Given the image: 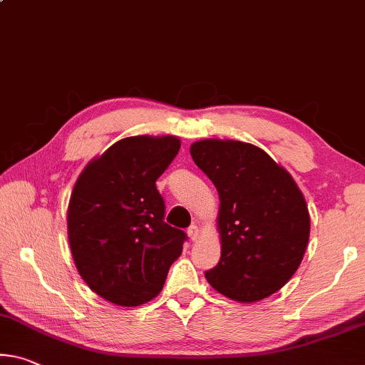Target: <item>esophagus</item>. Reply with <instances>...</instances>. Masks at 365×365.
Instances as JSON below:
<instances>
[{"label": "esophagus", "mask_w": 365, "mask_h": 365, "mask_svg": "<svg viewBox=\"0 0 365 365\" xmlns=\"http://www.w3.org/2000/svg\"><path fill=\"white\" fill-rule=\"evenodd\" d=\"M187 234L190 237V240H196V239H198V235H200V227H198V225H195V224L190 225Z\"/></svg>", "instance_id": "1"}]
</instances>
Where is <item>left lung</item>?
<instances>
[{"label":"left lung","instance_id":"obj_1","mask_svg":"<svg viewBox=\"0 0 365 365\" xmlns=\"http://www.w3.org/2000/svg\"><path fill=\"white\" fill-rule=\"evenodd\" d=\"M190 154L217 188L221 259L206 279L225 297L255 302L286 284L309 244L310 216L296 182L253 144L203 140Z\"/></svg>","mask_w":365,"mask_h":365}]
</instances>
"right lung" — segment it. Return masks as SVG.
Instances as JSON below:
<instances>
[{
  "instance_id": "obj_1",
  "label": "right lung",
  "mask_w": 365,
  "mask_h": 365,
  "mask_svg": "<svg viewBox=\"0 0 365 365\" xmlns=\"http://www.w3.org/2000/svg\"><path fill=\"white\" fill-rule=\"evenodd\" d=\"M180 149L173 136H131L110 146L81 173L68 206L76 268L108 302L136 307L164 287L187 234L164 221L155 180Z\"/></svg>"
}]
</instances>
